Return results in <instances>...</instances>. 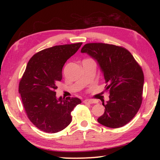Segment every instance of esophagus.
Returning a JSON list of instances; mask_svg holds the SVG:
<instances>
[{
	"label": "esophagus",
	"mask_w": 160,
	"mask_h": 160,
	"mask_svg": "<svg viewBox=\"0 0 160 160\" xmlns=\"http://www.w3.org/2000/svg\"><path fill=\"white\" fill-rule=\"evenodd\" d=\"M84 103H85V104H94V103H96V101H94L93 99H86L83 101Z\"/></svg>",
	"instance_id": "obj_1"
}]
</instances>
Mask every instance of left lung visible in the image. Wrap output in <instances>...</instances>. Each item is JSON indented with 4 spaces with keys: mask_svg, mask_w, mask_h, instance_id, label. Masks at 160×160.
<instances>
[{
    "mask_svg": "<svg viewBox=\"0 0 160 160\" xmlns=\"http://www.w3.org/2000/svg\"><path fill=\"white\" fill-rule=\"evenodd\" d=\"M97 61L104 75L109 100L102 105L104 113L97 119L102 125L116 128L125 126L136 114L141 105L144 75L129 51L117 46L90 43L82 48Z\"/></svg>",
    "mask_w": 160,
    "mask_h": 160,
    "instance_id": "1",
    "label": "left lung"
}]
</instances>
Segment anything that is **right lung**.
<instances>
[{
    "label": "right lung",
    "instance_id": "1",
    "mask_svg": "<svg viewBox=\"0 0 160 160\" xmlns=\"http://www.w3.org/2000/svg\"><path fill=\"white\" fill-rule=\"evenodd\" d=\"M82 43L46 48L32 56L19 84V93L31 122L42 131L55 133L72 121L71 112L81 103L77 97H60L55 90L62 80V69Z\"/></svg>",
    "mask_w": 160,
    "mask_h": 160
}]
</instances>
